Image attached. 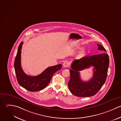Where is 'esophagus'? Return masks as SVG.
Returning <instances> with one entry per match:
<instances>
[{
  "mask_svg": "<svg viewBox=\"0 0 121 121\" xmlns=\"http://www.w3.org/2000/svg\"><path fill=\"white\" fill-rule=\"evenodd\" d=\"M63 66L64 67H68L69 66V64L68 62H65L63 64Z\"/></svg>",
  "mask_w": 121,
  "mask_h": 121,
  "instance_id": "obj_1",
  "label": "esophagus"
}]
</instances>
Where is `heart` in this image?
Instances as JSON below:
<instances>
[{"instance_id":"b5f03b06","label":"heart","mask_w":121,"mask_h":121,"mask_svg":"<svg viewBox=\"0 0 121 121\" xmlns=\"http://www.w3.org/2000/svg\"><path fill=\"white\" fill-rule=\"evenodd\" d=\"M85 54V50L82 49V50L79 52V54H78V57H79V58H81V57H83V56H84Z\"/></svg>"}]
</instances>
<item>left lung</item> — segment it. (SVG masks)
<instances>
[{
	"instance_id": "1",
	"label": "left lung",
	"mask_w": 121,
	"mask_h": 121,
	"mask_svg": "<svg viewBox=\"0 0 121 121\" xmlns=\"http://www.w3.org/2000/svg\"><path fill=\"white\" fill-rule=\"evenodd\" d=\"M98 50L104 52L106 49L97 44ZM109 59L108 54L103 53L99 55L87 56L74 60L70 70V79L68 85L71 93L78 97H88L95 95L105 83L108 74ZM93 66L94 75L89 81L83 82L80 77L79 71Z\"/></svg>"
}]
</instances>
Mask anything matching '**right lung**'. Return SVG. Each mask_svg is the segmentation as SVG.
Returning <instances> with one entry per match:
<instances>
[{"instance_id":"1","label":"right lung","mask_w":121,"mask_h":121,"mask_svg":"<svg viewBox=\"0 0 121 121\" xmlns=\"http://www.w3.org/2000/svg\"><path fill=\"white\" fill-rule=\"evenodd\" d=\"M22 44L23 42H21L19 46L14 63L17 82L21 86L30 91L35 92L41 91L47 87L50 82L53 75L61 69L62 65L59 64L49 67L41 74L36 76L26 75L23 71L21 64V55Z\"/></svg>"}]
</instances>
